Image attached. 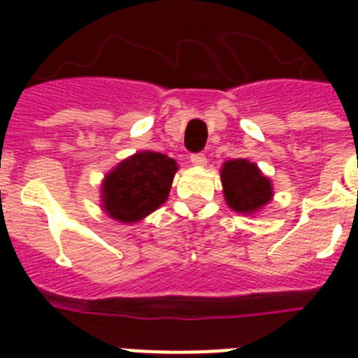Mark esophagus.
Returning <instances> with one entry per match:
<instances>
[{"mask_svg":"<svg viewBox=\"0 0 358 358\" xmlns=\"http://www.w3.org/2000/svg\"><path fill=\"white\" fill-rule=\"evenodd\" d=\"M191 163H193V165H199V167H202V165H206V156H204L202 152L191 154Z\"/></svg>","mask_w":358,"mask_h":358,"instance_id":"34e87169","label":"esophagus"}]
</instances>
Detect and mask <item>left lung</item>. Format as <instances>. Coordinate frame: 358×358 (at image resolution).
<instances>
[{"label": "left lung", "instance_id": "1", "mask_svg": "<svg viewBox=\"0 0 358 358\" xmlns=\"http://www.w3.org/2000/svg\"><path fill=\"white\" fill-rule=\"evenodd\" d=\"M224 199L229 206L239 213H255L271 201V182L247 159H232L221 171Z\"/></svg>", "mask_w": 358, "mask_h": 358}]
</instances>
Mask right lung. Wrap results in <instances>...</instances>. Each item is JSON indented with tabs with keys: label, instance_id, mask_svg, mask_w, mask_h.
I'll use <instances>...</instances> for the list:
<instances>
[{
	"label": "right lung",
	"instance_id": "add662e5",
	"mask_svg": "<svg viewBox=\"0 0 358 358\" xmlns=\"http://www.w3.org/2000/svg\"><path fill=\"white\" fill-rule=\"evenodd\" d=\"M176 162L159 152H139L106 176L103 210L120 223H137L167 201Z\"/></svg>",
	"mask_w": 358,
	"mask_h": 358
}]
</instances>
